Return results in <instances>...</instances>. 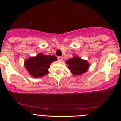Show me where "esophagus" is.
<instances>
[{"label":"esophagus","instance_id":"34e87169","mask_svg":"<svg viewBox=\"0 0 121 121\" xmlns=\"http://www.w3.org/2000/svg\"><path fill=\"white\" fill-rule=\"evenodd\" d=\"M58 60H59V61H61L62 60V56H59L58 57Z\"/></svg>","mask_w":121,"mask_h":121}]
</instances>
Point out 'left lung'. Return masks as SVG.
Returning <instances> with one entry per match:
<instances>
[{
  "label": "left lung",
  "mask_w": 121,
  "mask_h": 121,
  "mask_svg": "<svg viewBox=\"0 0 121 121\" xmlns=\"http://www.w3.org/2000/svg\"><path fill=\"white\" fill-rule=\"evenodd\" d=\"M68 68L74 75H81L86 72L89 67V64L86 60L81 59L77 56L66 60Z\"/></svg>",
  "instance_id": "left-lung-1"
}]
</instances>
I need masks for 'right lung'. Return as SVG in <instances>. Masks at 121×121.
<instances>
[{"label": "right lung", "mask_w": 121, "mask_h": 121, "mask_svg": "<svg viewBox=\"0 0 121 121\" xmlns=\"http://www.w3.org/2000/svg\"><path fill=\"white\" fill-rule=\"evenodd\" d=\"M57 57L47 56L39 53L35 57H30L24 62V66L29 73L35 78L43 77L48 73L51 63L57 60Z\"/></svg>", "instance_id": "1"}]
</instances>
